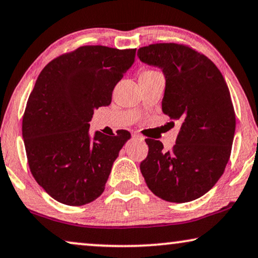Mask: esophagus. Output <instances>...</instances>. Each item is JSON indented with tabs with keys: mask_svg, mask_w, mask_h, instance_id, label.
Instances as JSON below:
<instances>
[{
	"mask_svg": "<svg viewBox=\"0 0 258 258\" xmlns=\"http://www.w3.org/2000/svg\"><path fill=\"white\" fill-rule=\"evenodd\" d=\"M132 137H133V140L141 141V142H143V141H144V137H143V136H141V135H139V134H133Z\"/></svg>",
	"mask_w": 258,
	"mask_h": 258,
	"instance_id": "1",
	"label": "esophagus"
}]
</instances>
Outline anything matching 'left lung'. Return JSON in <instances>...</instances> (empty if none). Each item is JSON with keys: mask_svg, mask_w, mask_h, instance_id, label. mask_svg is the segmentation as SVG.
<instances>
[{"mask_svg": "<svg viewBox=\"0 0 258 258\" xmlns=\"http://www.w3.org/2000/svg\"><path fill=\"white\" fill-rule=\"evenodd\" d=\"M137 55L163 70L162 111L179 122L170 150L160 141L146 140L149 150L141 172L157 197L190 202L216 184L230 158L236 126L230 91L215 63L188 45L155 43Z\"/></svg>", "mask_w": 258, "mask_h": 258, "instance_id": "1", "label": "left lung"}]
</instances>
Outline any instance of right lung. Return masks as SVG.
<instances>
[{"instance_id":"obj_1","label":"right lung","mask_w":258,"mask_h":258,"mask_svg":"<svg viewBox=\"0 0 258 258\" xmlns=\"http://www.w3.org/2000/svg\"><path fill=\"white\" fill-rule=\"evenodd\" d=\"M136 49L83 45L59 55L38 75L28 98L22 135L30 171L48 195L79 207L104 191L126 130L89 136L94 109L111 103L112 90L135 61Z\"/></svg>"}]
</instances>
